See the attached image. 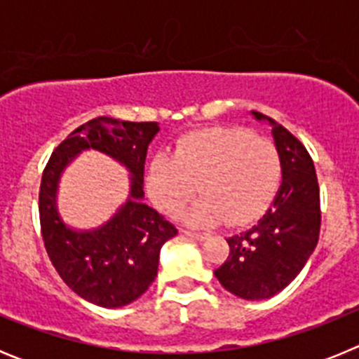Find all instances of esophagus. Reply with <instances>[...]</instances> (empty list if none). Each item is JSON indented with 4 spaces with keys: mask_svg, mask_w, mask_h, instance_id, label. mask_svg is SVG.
<instances>
[{
    "mask_svg": "<svg viewBox=\"0 0 359 359\" xmlns=\"http://www.w3.org/2000/svg\"><path fill=\"white\" fill-rule=\"evenodd\" d=\"M187 237H192L196 241H205L207 239V233H201V231H192V230H182Z\"/></svg>",
    "mask_w": 359,
    "mask_h": 359,
    "instance_id": "esophagus-1",
    "label": "esophagus"
}]
</instances>
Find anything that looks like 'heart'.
I'll return each mask as SVG.
<instances>
[{
  "label": "heart",
  "mask_w": 359,
  "mask_h": 359,
  "mask_svg": "<svg viewBox=\"0 0 359 359\" xmlns=\"http://www.w3.org/2000/svg\"><path fill=\"white\" fill-rule=\"evenodd\" d=\"M282 161L273 142L246 128H205L176 142L174 154H158L149 167V194L160 210L183 212L189 224L208 226L226 221L241 226L257 217L273 198Z\"/></svg>",
  "instance_id": "b5f03b06"
}]
</instances>
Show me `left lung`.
I'll return each instance as SVG.
<instances>
[{
    "label": "left lung",
    "mask_w": 359,
    "mask_h": 359,
    "mask_svg": "<svg viewBox=\"0 0 359 359\" xmlns=\"http://www.w3.org/2000/svg\"><path fill=\"white\" fill-rule=\"evenodd\" d=\"M268 120L282 161V182L273 203L255 226L228 237L224 264L214 271L224 290L246 300H262L282 291L302 271L320 236V189L315 163L297 136Z\"/></svg>",
    "instance_id": "left-lung-1"
}]
</instances>
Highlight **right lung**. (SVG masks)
I'll return each mask as SVG.
<instances>
[{
    "label": "right lung",
    "instance_id": "add662e5",
    "mask_svg": "<svg viewBox=\"0 0 359 359\" xmlns=\"http://www.w3.org/2000/svg\"><path fill=\"white\" fill-rule=\"evenodd\" d=\"M156 122H123L98 116L69 133L43 170L39 221L44 248L57 273L79 297L100 307H122L149 290L158 275L160 248L177 233L144 199L147 147ZM84 148L106 151L132 172V196L106 225L91 232L68 229L56 214L55 194L64 167Z\"/></svg>",
    "mask_w": 359,
    "mask_h": 359
}]
</instances>
